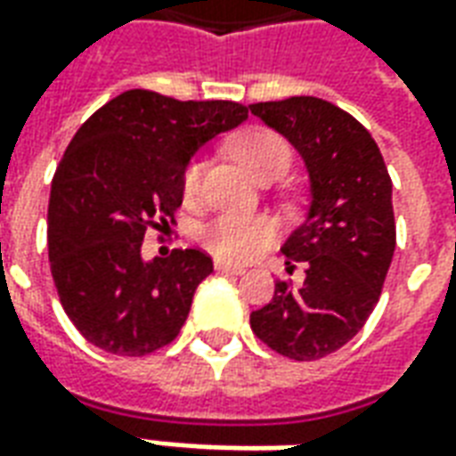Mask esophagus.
<instances>
[{"instance_id":"34e87169","label":"esophagus","mask_w":456,"mask_h":456,"mask_svg":"<svg viewBox=\"0 0 456 456\" xmlns=\"http://www.w3.org/2000/svg\"><path fill=\"white\" fill-rule=\"evenodd\" d=\"M219 273H232V276H241L244 273V266H234V264H224V261H217L215 264Z\"/></svg>"}]
</instances>
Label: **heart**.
<instances>
[{"label": "heart", "instance_id": "heart-1", "mask_svg": "<svg viewBox=\"0 0 456 456\" xmlns=\"http://www.w3.org/2000/svg\"><path fill=\"white\" fill-rule=\"evenodd\" d=\"M232 153L247 166L258 180L278 178L281 173H286L293 159V151L288 146V141L266 129V126H248L239 134L232 143ZM202 173L205 166L202 160H190L183 173V192L185 198H195L202 185ZM273 224L271 219L261 215H247V212H224L217 219H212L209 224L200 232V244L208 248L212 256L232 264L248 261L273 241Z\"/></svg>", "mask_w": 456, "mask_h": 456}]
</instances>
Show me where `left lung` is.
<instances>
[{
  "mask_svg": "<svg viewBox=\"0 0 456 456\" xmlns=\"http://www.w3.org/2000/svg\"><path fill=\"white\" fill-rule=\"evenodd\" d=\"M248 110L296 146L313 198L281 248L288 271L305 266V281H276L273 300L251 313V330L281 356L322 359L362 330L381 297L395 251L391 175L371 134L327 100L288 97Z\"/></svg>",
  "mask_w": 456,
  "mask_h": 456,
  "instance_id": "left-lung-1",
  "label": "left lung"
}]
</instances>
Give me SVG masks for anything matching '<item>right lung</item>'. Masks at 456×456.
Wrapping results in <instances>:
<instances>
[{"mask_svg": "<svg viewBox=\"0 0 456 456\" xmlns=\"http://www.w3.org/2000/svg\"><path fill=\"white\" fill-rule=\"evenodd\" d=\"M247 117L227 100L129 90L77 129L51 183L48 258L61 305L87 342L146 356L178 337L212 258L175 248L143 261L141 241L175 222L190 156Z\"/></svg>", "mask_w": 456, "mask_h": 456, "instance_id": "add662e5", "label": "right lung"}]
</instances>
